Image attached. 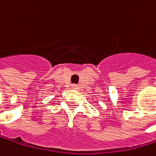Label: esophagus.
<instances>
[{
    "label": "esophagus",
    "mask_w": 156,
    "mask_h": 156,
    "mask_svg": "<svg viewBox=\"0 0 156 156\" xmlns=\"http://www.w3.org/2000/svg\"><path fill=\"white\" fill-rule=\"evenodd\" d=\"M79 88H80V87L77 86V85H76V84H73V85H72V89H73V90H79Z\"/></svg>",
    "instance_id": "1"
}]
</instances>
